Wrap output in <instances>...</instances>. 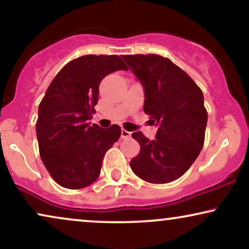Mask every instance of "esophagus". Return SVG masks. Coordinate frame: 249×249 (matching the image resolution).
I'll return each mask as SVG.
<instances>
[{"instance_id": "obj_1", "label": "esophagus", "mask_w": 249, "mask_h": 249, "mask_svg": "<svg viewBox=\"0 0 249 249\" xmlns=\"http://www.w3.org/2000/svg\"><path fill=\"white\" fill-rule=\"evenodd\" d=\"M122 138L123 139H127V138L131 137V132L125 130V128H122Z\"/></svg>"}]
</instances>
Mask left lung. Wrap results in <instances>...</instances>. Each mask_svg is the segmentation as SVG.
Instances as JSON below:
<instances>
[{
	"label": "left lung",
	"mask_w": 249,
	"mask_h": 249,
	"mask_svg": "<svg viewBox=\"0 0 249 249\" xmlns=\"http://www.w3.org/2000/svg\"><path fill=\"white\" fill-rule=\"evenodd\" d=\"M144 88V114L157 126L155 140L141 132L132 137L140 152L131 160L132 171L153 184L181 177L204 143L208 114L200 87L171 59L163 56L123 55Z\"/></svg>",
	"instance_id": "left-lung-1"
}]
</instances>
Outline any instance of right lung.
Instances as JSON below:
<instances>
[{
    "mask_svg": "<svg viewBox=\"0 0 249 249\" xmlns=\"http://www.w3.org/2000/svg\"><path fill=\"white\" fill-rule=\"evenodd\" d=\"M127 70L117 55H85L70 61L41 100L36 125L39 153L52 178L79 190L96 180L106 153L121 137L118 125L101 128L92 119L103 78Z\"/></svg>",
    "mask_w": 249,
    "mask_h": 249,
    "instance_id": "obj_1",
    "label": "right lung"
}]
</instances>
